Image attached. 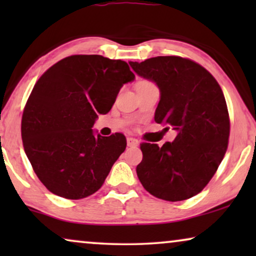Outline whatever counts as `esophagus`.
<instances>
[{"label": "esophagus", "instance_id": "34e87169", "mask_svg": "<svg viewBox=\"0 0 256 256\" xmlns=\"http://www.w3.org/2000/svg\"><path fill=\"white\" fill-rule=\"evenodd\" d=\"M138 140L134 138H127V144L128 146H138Z\"/></svg>", "mask_w": 256, "mask_h": 256}]
</instances>
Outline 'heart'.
Listing matches in <instances>:
<instances>
[{
    "instance_id": "obj_1",
    "label": "heart",
    "mask_w": 256,
    "mask_h": 256,
    "mask_svg": "<svg viewBox=\"0 0 256 256\" xmlns=\"http://www.w3.org/2000/svg\"><path fill=\"white\" fill-rule=\"evenodd\" d=\"M146 82H140V84H146Z\"/></svg>"
}]
</instances>
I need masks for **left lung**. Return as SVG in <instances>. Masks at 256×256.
Wrapping results in <instances>:
<instances>
[{
    "instance_id": "obj_1",
    "label": "left lung",
    "mask_w": 256,
    "mask_h": 256,
    "mask_svg": "<svg viewBox=\"0 0 256 256\" xmlns=\"http://www.w3.org/2000/svg\"><path fill=\"white\" fill-rule=\"evenodd\" d=\"M129 64L160 88L155 121L177 132L174 141L162 146L142 143L138 180L149 194L164 200L194 197L211 180L228 146L222 90L208 70L186 58L166 56Z\"/></svg>"
}]
</instances>
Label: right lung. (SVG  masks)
<instances>
[{"label":"right lung","mask_w":256,"mask_h":256,"mask_svg":"<svg viewBox=\"0 0 256 256\" xmlns=\"http://www.w3.org/2000/svg\"><path fill=\"white\" fill-rule=\"evenodd\" d=\"M134 79L127 62L99 54L70 56L38 79L23 112L22 140L48 191L82 199L102 186L127 141L120 132L96 135L92 127Z\"/></svg>","instance_id":"add662e5"}]
</instances>
